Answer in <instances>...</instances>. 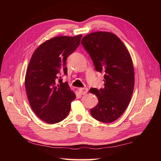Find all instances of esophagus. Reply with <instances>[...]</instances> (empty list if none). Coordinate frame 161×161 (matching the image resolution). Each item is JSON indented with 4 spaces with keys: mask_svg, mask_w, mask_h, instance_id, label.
I'll list each match as a JSON object with an SVG mask.
<instances>
[{
    "mask_svg": "<svg viewBox=\"0 0 161 161\" xmlns=\"http://www.w3.org/2000/svg\"><path fill=\"white\" fill-rule=\"evenodd\" d=\"M79 91H80V93L81 95H84L88 92V88H80V89H79Z\"/></svg>",
    "mask_w": 161,
    "mask_h": 161,
    "instance_id": "obj_1",
    "label": "esophagus"
}]
</instances>
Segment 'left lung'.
I'll return each instance as SVG.
<instances>
[{
	"mask_svg": "<svg viewBox=\"0 0 161 161\" xmlns=\"http://www.w3.org/2000/svg\"><path fill=\"white\" fill-rule=\"evenodd\" d=\"M81 43L95 70L104 74V87L90 89L98 98V104L91 109V114L100 122H114L125 112L133 94L134 70L131 56L122 41L108 32L88 34Z\"/></svg>",
	"mask_w": 161,
	"mask_h": 161,
	"instance_id": "8db88e82",
	"label": "left lung"
}]
</instances>
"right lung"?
I'll use <instances>...</instances> for the list:
<instances>
[{"instance_id":"right-lung-1","label":"right lung","mask_w":161,"mask_h":161,"mask_svg":"<svg viewBox=\"0 0 161 161\" xmlns=\"http://www.w3.org/2000/svg\"><path fill=\"white\" fill-rule=\"evenodd\" d=\"M81 36L47 40L37 47L30 61L25 79L27 96L37 117L49 124L66 118L76 97L61 76L67 75L66 59L80 46Z\"/></svg>"}]
</instances>
